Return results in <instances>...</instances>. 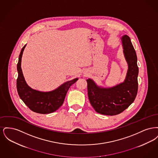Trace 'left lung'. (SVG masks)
Returning a JSON list of instances; mask_svg holds the SVG:
<instances>
[{"label": "left lung", "instance_id": "obj_1", "mask_svg": "<svg viewBox=\"0 0 158 158\" xmlns=\"http://www.w3.org/2000/svg\"><path fill=\"white\" fill-rule=\"evenodd\" d=\"M121 40L128 66L124 81L111 88H104L90 79L86 80L90 104L96 112L103 115H115L122 113L134 102L137 94L139 68L135 50L128 35L123 36Z\"/></svg>", "mask_w": 158, "mask_h": 158}]
</instances>
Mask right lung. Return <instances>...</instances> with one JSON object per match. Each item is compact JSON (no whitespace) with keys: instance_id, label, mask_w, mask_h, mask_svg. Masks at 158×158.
<instances>
[{"instance_id":"right-lung-1","label":"right lung","mask_w":158,"mask_h":158,"mask_svg":"<svg viewBox=\"0 0 158 158\" xmlns=\"http://www.w3.org/2000/svg\"><path fill=\"white\" fill-rule=\"evenodd\" d=\"M26 45L21 50L17 64L18 76L16 88L18 95L25 104L35 113L45 114L54 112L62 105L69 88L78 79L64 83L55 90L50 92H40L31 88L25 81L21 67L23 52Z\"/></svg>"}]
</instances>
